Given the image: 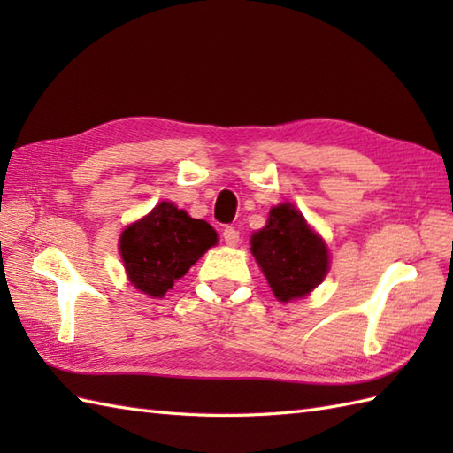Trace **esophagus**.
<instances>
[{
	"instance_id": "esophagus-1",
	"label": "esophagus",
	"mask_w": 453,
	"mask_h": 453,
	"mask_svg": "<svg viewBox=\"0 0 453 453\" xmlns=\"http://www.w3.org/2000/svg\"><path fill=\"white\" fill-rule=\"evenodd\" d=\"M224 242H226V245H229V247H234V245H237L239 243V232L235 227H226L224 229Z\"/></svg>"
}]
</instances>
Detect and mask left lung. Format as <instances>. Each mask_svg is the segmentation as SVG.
I'll return each instance as SVG.
<instances>
[{"label": "left lung", "mask_w": 453, "mask_h": 453, "mask_svg": "<svg viewBox=\"0 0 453 453\" xmlns=\"http://www.w3.org/2000/svg\"><path fill=\"white\" fill-rule=\"evenodd\" d=\"M251 253L278 302L300 300L329 273V251L292 204L268 211L266 226L251 235Z\"/></svg>", "instance_id": "obj_1"}]
</instances>
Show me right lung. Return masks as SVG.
Here are the masks:
<instances>
[{
    "mask_svg": "<svg viewBox=\"0 0 453 453\" xmlns=\"http://www.w3.org/2000/svg\"><path fill=\"white\" fill-rule=\"evenodd\" d=\"M216 243L218 234L208 221L161 202L124 229L119 249L134 288L161 297Z\"/></svg>",
    "mask_w": 453,
    "mask_h": 453,
    "instance_id": "1",
    "label": "right lung"
}]
</instances>
